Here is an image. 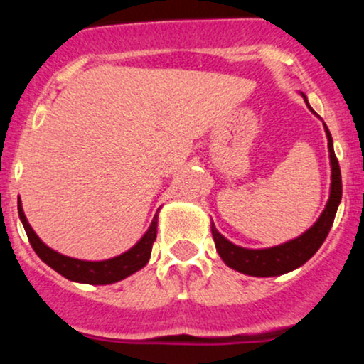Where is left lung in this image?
<instances>
[{
	"label": "left lung",
	"mask_w": 364,
	"mask_h": 364,
	"mask_svg": "<svg viewBox=\"0 0 364 364\" xmlns=\"http://www.w3.org/2000/svg\"><path fill=\"white\" fill-rule=\"evenodd\" d=\"M325 133H327L328 139L330 166H332V185H330V196L327 207L321 212L318 220H316L304 235L296 237V240L265 250H248L232 245L231 241L225 240V237L217 231L214 223H212L210 228L217 253L220 255V258H223L225 265L231 267V269H235L241 274L253 275V277H274V275H281L298 269V267L306 263L313 255L318 252V248L323 245L325 237L328 235L330 228H332L333 217H336L337 207H339L342 198L341 168L339 162H337L336 152H333L332 135H330L327 127H325Z\"/></svg>",
	"instance_id": "left-lung-1"
}]
</instances>
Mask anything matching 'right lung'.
<instances>
[{
	"label": "right lung",
	"instance_id": "add662e5",
	"mask_svg": "<svg viewBox=\"0 0 364 364\" xmlns=\"http://www.w3.org/2000/svg\"><path fill=\"white\" fill-rule=\"evenodd\" d=\"M18 215L25 228V232H27L28 241H31L32 248H34V252L37 253V257H39L41 260L48 263L51 269L56 270L58 274H61L63 277L70 279V281L94 284V286H99V284L104 286V284L118 282L121 279L135 274L136 270L141 269V267L147 265L150 252H152V245L157 236V217H154L149 231L145 232L144 237H141L139 243L133 246L132 250H128L127 253L119 255V257L109 258V260L85 262V260H77V258L65 257V255L54 252V250L49 248V246H46L43 241L39 240V236L36 235L34 229L31 228V224L27 223V217H25L22 210L20 198H18Z\"/></svg>",
	"mask_w": 364,
	"mask_h": 364
}]
</instances>
